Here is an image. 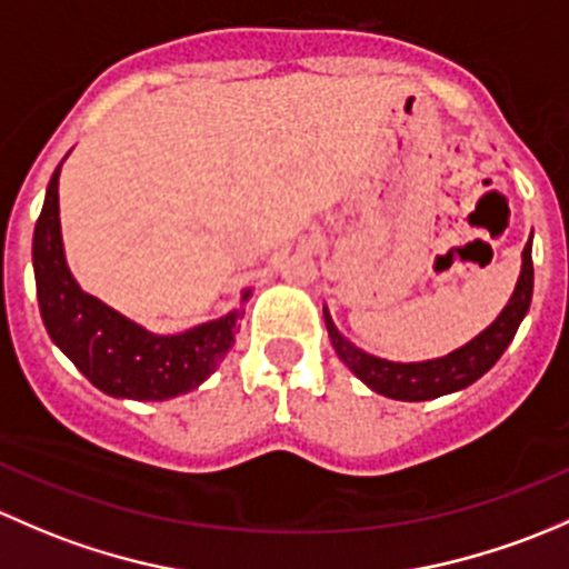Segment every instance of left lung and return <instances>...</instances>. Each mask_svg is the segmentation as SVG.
I'll return each mask as SVG.
<instances>
[{
	"label": "left lung",
	"instance_id": "8db88e82",
	"mask_svg": "<svg viewBox=\"0 0 569 569\" xmlns=\"http://www.w3.org/2000/svg\"><path fill=\"white\" fill-rule=\"evenodd\" d=\"M531 290H535V266H531L529 238V243H526L523 249V268H520L518 287H515L512 298H509V303L503 307V312L496 318V323L485 328L477 339L462 345L455 353L436 361H421V365H395V361L375 359V356L365 353V350H359L356 345H350L348 339L337 331V326L331 323L328 312H323V318L337 356L356 372V378L365 380L372 391L391 397V400H436V397L449 395V391L471 386L473 380L482 378V375L501 359V353L507 350V345L512 342L515 331H518L520 320L529 312Z\"/></svg>",
	"mask_w": 569,
	"mask_h": 569
}]
</instances>
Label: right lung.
Here are the masks:
<instances>
[{
  "label": "right lung",
  "instance_id": "right-lung-1",
  "mask_svg": "<svg viewBox=\"0 0 569 569\" xmlns=\"http://www.w3.org/2000/svg\"><path fill=\"white\" fill-rule=\"evenodd\" d=\"M57 189L60 167L49 180L32 238L40 318L49 337L92 386L111 397L169 400L197 389L232 348L243 312H230L178 337H156L81 292L62 254ZM246 298L249 292H243Z\"/></svg>",
  "mask_w": 569,
  "mask_h": 569
}]
</instances>
